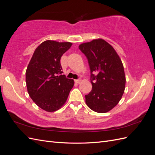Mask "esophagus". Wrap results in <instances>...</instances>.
<instances>
[{
  "mask_svg": "<svg viewBox=\"0 0 155 155\" xmlns=\"http://www.w3.org/2000/svg\"><path fill=\"white\" fill-rule=\"evenodd\" d=\"M81 81V79H76V80H75V82H76V83H79Z\"/></svg>",
  "mask_w": 155,
  "mask_h": 155,
  "instance_id": "esophagus-1",
  "label": "esophagus"
}]
</instances>
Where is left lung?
<instances>
[{
    "instance_id": "1",
    "label": "left lung",
    "mask_w": 155,
    "mask_h": 155,
    "mask_svg": "<svg viewBox=\"0 0 155 155\" xmlns=\"http://www.w3.org/2000/svg\"><path fill=\"white\" fill-rule=\"evenodd\" d=\"M79 48L87 58L91 73L92 89L85 96L86 104L91 110L105 113L124 94L126 79L123 63L114 48L102 39L82 43Z\"/></svg>"
}]
</instances>
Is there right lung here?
Masks as SVG:
<instances>
[{
  "label": "right lung",
  "instance_id": "right-lung-1",
  "mask_svg": "<svg viewBox=\"0 0 155 155\" xmlns=\"http://www.w3.org/2000/svg\"><path fill=\"white\" fill-rule=\"evenodd\" d=\"M70 42L47 40L34 51L26 71L27 91L35 104L47 112L59 109L67 101L74 81L63 75L60 59L71 47Z\"/></svg>",
  "mask_w": 155,
  "mask_h": 155
}]
</instances>
